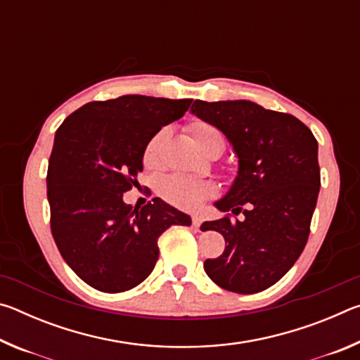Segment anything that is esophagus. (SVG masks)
<instances>
[{"label": "esophagus", "mask_w": 360, "mask_h": 360, "mask_svg": "<svg viewBox=\"0 0 360 360\" xmlns=\"http://www.w3.org/2000/svg\"><path fill=\"white\" fill-rule=\"evenodd\" d=\"M200 225H202V217H200L198 214L192 216V227L195 230H200Z\"/></svg>", "instance_id": "1"}]
</instances>
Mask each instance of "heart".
<instances>
[{
    "mask_svg": "<svg viewBox=\"0 0 360 360\" xmlns=\"http://www.w3.org/2000/svg\"><path fill=\"white\" fill-rule=\"evenodd\" d=\"M188 131L193 138L195 144L205 152L206 146H208L212 139L222 138L221 133L206 122H195L188 127ZM165 139V131H158L154 136L149 139V143L146 144L144 154H143V163L146 168H157L160 165V149ZM216 192L214 186L211 182L198 181L187 178L182 174H173L168 176L167 179L162 181L160 184V195L174 206L182 210H193L197 206L202 205L203 200L211 197Z\"/></svg>",
    "mask_w": 360,
    "mask_h": 360,
    "instance_id": "obj_1",
    "label": "heart"
}]
</instances>
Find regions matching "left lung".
<instances>
[{
  "instance_id": "left-lung-1",
  "label": "left lung",
  "mask_w": 360,
  "mask_h": 360,
  "mask_svg": "<svg viewBox=\"0 0 360 360\" xmlns=\"http://www.w3.org/2000/svg\"><path fill=\"white\" fill-rule=\"evenodd\" d=\"M191 112L227 136L238 157V174L214 203L219 221L202 230L224 236L221 257L205 260L219 288L255 294L278 283L300 257L318 202V141L303 122L248 100H195ZM243 212L241 221L231 214Z\"/></svg>"
}]
</instances>
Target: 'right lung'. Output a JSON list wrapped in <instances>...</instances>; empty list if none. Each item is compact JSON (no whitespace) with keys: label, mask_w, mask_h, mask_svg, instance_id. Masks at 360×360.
Segmentation results:
<instances>
[{"label":"right lung","mask_w":360,"mask_h":360,"mask_svg":"<svg viewBox=\"0 0 360 360\" xmlns=\"http://www.w3.org/2000/svg\"><path fill=\"white\" fill-rule=\"evenodd\" d=\"M191 103L144 95L92 101L57 130L47 168L52 236L71 270L94 289L136 288L154 270L158 236L192 224L160 198L135 210L124 203V193L138 186L146 144Z\"/></svg>","instance_id":"obj_1"}]
</instances>
